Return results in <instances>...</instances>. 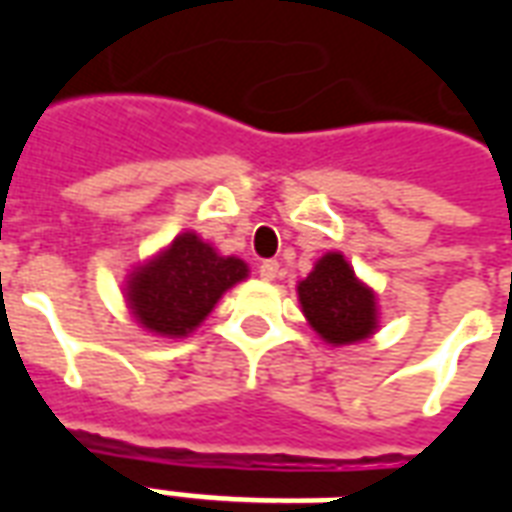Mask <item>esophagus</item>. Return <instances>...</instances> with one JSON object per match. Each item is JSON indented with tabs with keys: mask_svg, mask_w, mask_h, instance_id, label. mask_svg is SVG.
I'll use <instances>...</instances> for the list:
<instances>
[{
	"mask_svg": "<svg viewBox=\"0 0 512 512\" xmlns=\"http://www.w3.org/2000/svg\"><path fill=\"white\" fill-rule=\"evenodd\" d=\"M257 271H260V279H266V282H274V279L279 277V263H277V260H263Z\"/></svg>",
	"mask_w": 512,
	"mask_h": 512,
	"instance_id": "obj_1",
	"label": "esophagus"
}]
</instances>
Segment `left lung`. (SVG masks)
<instances>
[{
  "mask_svg": "<svg viewBox=\"0 0 512 512\" xmlns=\"http://www.w3.org/2000/svg\"><path fill=\"white\" fill-rule=\"evenodd\" d=\"M301 312L326 345H356L378 332V296L343 252H326L296 285Z\"/></svg>",
  "mask_w": 512,
  "mask_h": 512,
  "instance_id": "1",
  "label": "left lung"
}]
</instances>
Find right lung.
Instances as JSON below:
<instances>
[{
	"label": "right lung",
	"instance_id": "right-lung-1",
	"mask_svg": "<svg viewBox=\"0 0 512 512\" xmlns=\"http://www.w3.org/2000/svg\"><path fill=\"white\" fill-rule=\"evenodd\" d=\"M249 277L241 257L222 255L194 230L178 233L164 249L128 271L123 299L145 332L167 340L189 337L224 293Z\"/></svg>",
	"mask_w": 512,
	"mask_h": 512
}]
</instances>
